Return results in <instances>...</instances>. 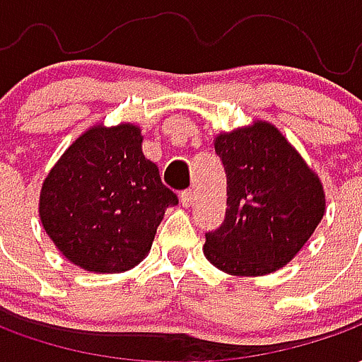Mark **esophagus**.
Returning <instances> with one entry per match:
<instances>
[{
    "label": "esophagus",
    "mask_w": 362,
    "mask_h": 362,
    "mask_svg": "<svg viewBox=\"0 0 362 362\" xmlns=\"http://www.w3.org/2000/svg\"><path fill=\"white\" fill-rule=\"evenodd\" d=\"M180 204L182 207H186V209H189V207L194 205V194H192L189 189H186V192H182L180 194Z\"/></svg>",
    "instance_id": "1"
}]
</instances>
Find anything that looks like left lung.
Segmentation results:
<instances>
[{
    "label": "left lung",
    "mask_w": 362,
    "mask_h": 362,
    "mask_svg": "<svg viewBox=\"0 0 362 362\" xmlns=\"http://www.w3.org/2000/svg\"><path fill=\"white\" fill-rule=\"evenodd\" d=\"M213 147L227 174V213L204 254L228 275L258 277L295 258L326 213L320 176L272 122L221 132Z\"/></svg>",
    "instance_id": "1"
}]
</instances>
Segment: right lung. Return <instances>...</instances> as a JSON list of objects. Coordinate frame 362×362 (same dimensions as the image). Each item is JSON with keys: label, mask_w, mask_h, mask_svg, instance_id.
<instances>
[{"label": "right lung", "mask_w": 362, "mask_h": 362, "mask_svg": "<svg viewBox=\"0 0 362 362\" xmlns=\"http://www.w3.org/2000/svg\"><path fill=\"white\" fill-rule=\"evenodd\" d=\"M141 127L95 124L46 174L38 217L59 254L93 273H122L149 254L166 207L178 204L141 149Z\"/></svg>", "instance_id": "1"}]
</instances>
